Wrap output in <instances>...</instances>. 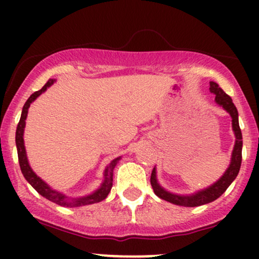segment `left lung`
<instances>
[{"label": "left lung", "instance_id": "8db88e82", "mask_svg": "<svg viewBox=\"0 0 259 259\" xmlns=\"http://www.w3.org/2000/svg\"><path fill=\"white\" fill-rule=\"evenodd\" d=\"M209 85V91L215 95L217 105L223 107V108L230 114L231 119H233V130L236 140H235V146L233 150V154H231V162L230 164H229L227 170H225V173L223 174V177L218 181H215L213 185H210L209 187H207V189L204 190H201V191H197L196 194L187 196L171 194V192L163 189V187L158 184V181H157L156 168H153L152 174H151V185H152L154 194L158 196L159 198H162V200L170 202V203L173 204H178V206L197 207L215 201L217 198L221 197V196L225 192V190L230 186V184L233 183L235 178L239 174L240 167H241L242 134L239 125V113H237V109L233 103L231 97L228 96V95L219 88V85L217 84V82L210 81Z\"/></svg>", "mask_w": 259, "mask_h": 259}]
</instances>
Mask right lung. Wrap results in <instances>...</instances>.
<instances>
[{
    "label": "right lung",
    "instance_id": "add662e5",
    "mask_svg": "<svg viewBox=\"0 0 259 259\" xmlns=\"http://www.w3.org/2000/svg\"><path fill=\"white\" fill-rule=\"evenodd\" d=\"M55 81H56L55 79H50L49 81L44 85V88L41 89V90L35 91L34 94L26 100L25 105L23 107L22 115H20V120L19 123H18L17 132H16V145H17L18 159H19L20 170H22V173L24 175L26 181H28V183L30 184L35 190H36L38 194L44 196V197L47 198L49 201L53 202V203L59 204V206H63V207H80V206H88V204H92V203H97V202L105 200L107 196H108L109 191H111L112 185H113V169H114L115 165H117V163L119 162L120 157L113 159L112 162L107 165L105 169V173H103L105 180H103V183L101 184L99 189L90 195L82 196V197H79V198L69 197V196H65L64 194H62V192H58L56 191V190L51 189V187L47 185L41 178H38L37 175L34 173V170H32L30 165H29L28 157H26V151L24 146V139H23V135H24L26 115H28V109L29 107H30V103L34 102V101L36 100L42 92L46 91Z\"/></svg>",
    "mask_w": 259,
    "mask_h": 259
}]
</instances>
